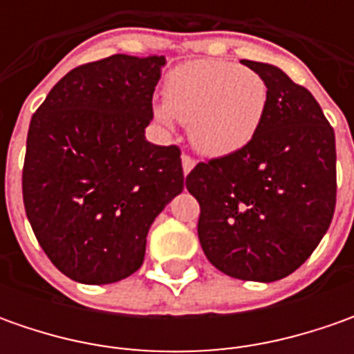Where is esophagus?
Returning a JSON list of instances; mask_svg holds the SVG:
<instances>
[{"label":"esophagus","mask_w":354,"mask_h":354,"mask_svg":"<svg viewBox=\"0 0 354 354\" xmlns=\"http://www.w3.org/2000/svg\"><path fill=\"white\" fill-rule=\"evenodd\" d=\"M181 165H183V173L187 175L189 171L195 167V159L191 156H187V153H183V156H181Z\"/></svg>","instance_id":"1"}]
</instances>
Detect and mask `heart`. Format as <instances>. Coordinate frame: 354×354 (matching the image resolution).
I'll return each instance as SVG.
<instances>
[{"mask_svg": "<svg viewBox=\"0 0 354 354\" xmlns=\"http://www.w3.org/2000/svg\"><path fill=\"white\" fill-rule=\"evenodd\" d=\"M165 104L156 118L189 126V140L201 153L225 157L246 147L258 133L268 106V84L256 71L228 61H191L171 71Z\"/></svg>", "mask_w": 354, "mask_h": 354, "instance_id": "obj_1", "label": "heart"}]
</instances>
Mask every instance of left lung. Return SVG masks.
Segmentation results:
<instances>
[{"instance_id":"obj_1","label":"left lung","mask_w":354,"mask_h":354,"mask_svg":"<svg viewBox=\"0 0 354 354\" xmlns=\"http://www.w3.org/2000/svg\"><path fill=\"white\" fill-rule=\"evenodd\" d=\"M240 62L268 84L262 126L236 153L197 163L185 185L201 205L209 262L230 278L268 283L304 264L331 225L335 131L313 94L281 68Z\"/></svg>"}]
</instances>
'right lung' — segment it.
I'll return each instance as SVG.
<instances>
[{"instance_id": "add662e5", "label": "right lung", "mask_w": 354, "mask_h": 354, "mask_svg": "<svg viewBox=\"0 0 354 354\" xmlns=\"http://www.w3.org/2000/svg\"><path fill=\"white\" fill-rule=\"evenodd\" d=\"M165 57L112 55L53 86L27 133L23 203L48 260L80 283L140 270L149 226L183 191L181 149L145 128Z\"/></svg>"}]
</instances>
